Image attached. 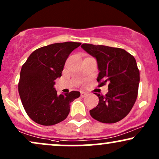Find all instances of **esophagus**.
Returning <instances> with one entry per match:
<instances>
[{
    "label": "esophagus",
    "instance_id": "esophagus-1",
    "mask_svg": "<svg viewBox=\"0 0 159 159\" xmlns=\"http://www.w3.org/2000/svg\"><path fill=\"white\" fill-rule=\"evenodd\" d=\"M86 95H87V93H84V92H81V96L82 97V98L85 97Z\"/></svg>",
    "mask_w": 159,
    "mask_h": 159
}]
</instances>
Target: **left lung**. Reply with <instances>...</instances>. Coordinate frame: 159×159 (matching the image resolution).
<instances>
[{"mask_svg": "<svg viewBox=\"0 0 159 159\" xmlns=\"http://www.w3.org/2000/svg\"><path fill=\"white\" fill-rule=\"evenodd\" d=\"M81 48L95 57L99 70L98 87L108 84V93L98 94V104L90 116L102 123L121 121L133 108L138 96L140 73L136 61L123 49L83 43Z\"/></svg>", "mask_w": 159, "mask_h": 159, "instance_id": "8db88e82", "label": "left lung"}]
</instances>
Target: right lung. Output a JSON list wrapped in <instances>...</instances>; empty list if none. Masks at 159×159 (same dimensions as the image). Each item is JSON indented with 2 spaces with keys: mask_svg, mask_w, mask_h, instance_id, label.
<instances>
[{
  "mask_svg": "<svg viewBox=\"0 0 159 159\" xmlns=\"http://www.w3.org/2000/svg\"><path fill=\"white\" fill-rule=\"evenodd\" d=\"M81 43L64 42L41 47L29 56L22 66L18 92L26 112L32 121L51 126L64 121L70 103L80 96L78 91L57 94L54 88L66 59Z\"/></svg>",
  "mask_w": 159,
  "mask_h": 159,
  "instance_id": "right-lung-1",
  "label": "right lung"
}]
</instances>
